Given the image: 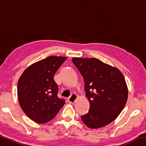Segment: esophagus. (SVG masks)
I'll return each mask as SVG.
<instances>
[{"mask_svg":"<svg viewBox=\"0 0 146 146\" xmlns=\"http://www.w3.org/2000/svg\"><path fill=\"white\" fill-rule=\"evenodd\" d=\"M77 98H78V96L76 95V94L73 93V94H71V95L70 96V97L68 98V102L71 103V104H73L76 102V100Z\"/></svg>","mask_w":146,"mask_h":146,"instance_id":"34e87169","label":"esophagus"}]
</instances>
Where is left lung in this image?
<instances>
[{
	"mask_svg": "<svg viewBox=\"0 0 146 146\" xmlns=\"http://www.w3.org/2000/svg\"><path fill=\"white\" fill-rule=\"evenodd\" d=\"M72 61L84 80L90 104L82 120L91 129L106 126L117 118L127 102L128 89L123 74L95 58L73 57Z\"/></svg>",
	"mask_w": 146,
	"mask_h": 146,
	"instance_id": "1",
	"label": "left lung"
}]
</instances>
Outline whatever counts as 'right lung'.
<instances>
[{"mask_svg": "<svg viewBox=\"0 0 146 146\" xmlns=\"http://www.w3.org/2000/svg\"><path fill=\"white\" fill-rule=\"evenodd\" d=\"M67 57L49 56L27 68L17 85L20 106L24 113L38 123L53 119L65 104L57 97L58 86L53 76Z\"/></svg>", "mask_w": 146, "mask_h": 146, "instance_id": "add662e5", "label": "right lung"}]
</instances>
